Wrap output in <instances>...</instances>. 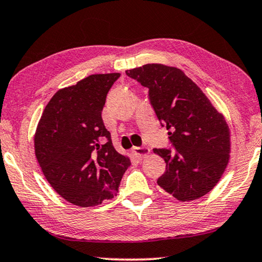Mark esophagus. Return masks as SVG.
<instances>
[{
    "mask_svg": "<svg viewBox=\"0 0 262 262\" xmlns=\"http://www.w3.org/2000/svg\"><path fill=\"white\" fill-rule=\"evenodd\" d=\"M132 152L136 158H138V159L142 160V159H145L147 156H148L150 150H149V148H147V147H133Z\"/></svg>",
    "mask_w": 262,
    "mask_h": 262,
    "instance_id": "obj_1",
    "label": "esophagus"
}]
</instances>
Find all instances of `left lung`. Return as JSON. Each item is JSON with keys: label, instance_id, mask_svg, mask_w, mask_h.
<instances>
[{"label": "left lung", "instance_id": "1", "mask_svg": "<svg viewBox=\"0 0 262 262\" xmlns=\"http://www.w3.org/2000/svg\"><path fill=\"white\" fill-rule=\"evenodd\" d=\"M126 75L148 89L150 104L173 146L153 149L166 163L158 185L180 202L210 192L230 158V132L224 116L180 69L146 64L127 70Z\"/></svg>", "mask_w": 262, "mask_h": 262}]
</instances>
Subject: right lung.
Masks as SVG:
<instances>
[{"label": "right lung", "mask_w": 262, "mask_h": 262, "mask_svg": "<svg viewBox=\"0 0 262 262\" xmlns=\"http://www.w3.org/2000/svg\"><path fill=\"white\" fill-rule=\"evenodd\" d=\"M120 73L91 75L58 90L38 123L34 148L43 176L60 197L88 208L117 193L130 160L114 148L102 120Z\"/></svg>", "instance_id": "right-lung-1"}]
</instances>
